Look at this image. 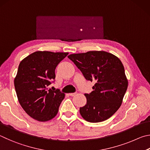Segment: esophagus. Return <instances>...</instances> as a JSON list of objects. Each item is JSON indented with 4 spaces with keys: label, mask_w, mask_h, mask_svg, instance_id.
I'll return each mask as SVG.
<instances>
[{
    "label": "esophagus",
    "mask_w": 150,
    "mask_h": 150,
    "mask_svg": "<svg viewBox=\"0 0 150 150\" xmlns=\"http://www.w3.org/2000/svg\"><path fill=\"white\" fill-rule=\"evenodd\" d=\"M75 95H76V93H69V96H74Z\"/></svg>",
    "instance_id": "obj_1"
}]
</instances>
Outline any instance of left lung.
Instances as JSON below:
<instances>
[{"mask_svg": "<svg viewBox=\"0 0 150 150\" xmlns=\"http://www.w3.org/2000/svg\"><path fill=\"white\" fill-rule=\"evenodd\" d=\"M87 80L96 82L93 91L85 93L87 102L80 113L90 122L104 121L121 105L128 88L125 68L119 58L105 51H88L68 57Z\"/></svg>", "mask_w": 150, "mask_h": 150, "instance_id": "8db88e82", "label": "left lung"}]
</instances>
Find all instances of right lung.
<instances>
[{"instance_id": "1", "label": "right lung", "mask_w": 150, "mask_h": 150, "mask_svg": "<svg viewBox=\"0 0 150 150\" xmlns=\"http://www.w3.org/2000/svg\"><path fill=\"white\" fill-rule=\"evenodd\" d=\"M68 52L36 51L20 62L14 79L18 101L26 113L38 121L56 116L64 93L48 86L54 82L55 69Z\"/></svg>"}]
</instances>
